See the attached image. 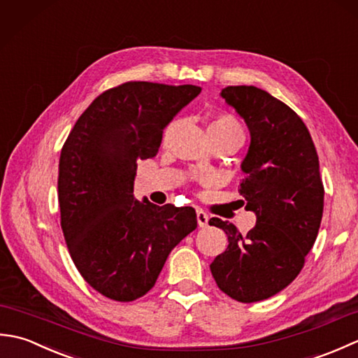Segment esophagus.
Here are the masks:
<instances>
[{
    "mask_svg": "<svg viewBox=\"0 0 358 358\" xmlns=\"http://www.w3.org/2000/svg\"><path fill=\"white\" fill-rule=\"evenodd\" d=\"M208 222H209V217H208L206 212L196 210V223H199V226L200 227H206Z\"/></svg>",
    "mask_w": 358,
    "mask_h": 358,
    "instance_id": "34e87169",
    "label": "esophagus"
}]
</instances>
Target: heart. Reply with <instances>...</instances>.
<instances>
[{"mask_svg":"<svg viewBox=\"0 0 358 358\" xmlns=\"http://www.w3.org/2000/svg\"><path fill=\"white\" fill-rule=\"evenodd\" d=\"M173 126H175V123H171L164 129V134H163L164 141L169 138ZM208 132H209V136L210 135H235V134L243 135L241 126L238 124V121L231 115H224V113H222V115H217L214 120L210 121Z\"/></svg>","mask_w":358,"mask_h":358,"instance_id":"b5f03b06","label":"heart"}]
</instances>
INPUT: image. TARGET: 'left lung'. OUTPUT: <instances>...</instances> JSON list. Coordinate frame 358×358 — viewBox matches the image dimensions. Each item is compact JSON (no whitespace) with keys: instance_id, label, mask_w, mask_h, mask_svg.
Returning a JSON list of instances; mask_svg holds the SVG:
<instances>
[{"instance_id":"left-lung-1","label":"left lung","mask_w":358,"mask_h":358,"mask_svg":"<svg viewBox=\"0 0 358 358\" xmlns=\"http://www.w3.org/2000/svg\"><path fill=\"white\" fill-rule=\"evenodd\" d=\"M220 95L249 129L240 194L257 223L241 235L232 223L209 220L229 241L210 272L231 299L254 303L283 291L303 269L320 229L324 187L314 141L289 106L255 86H227Z\"/></svg>"}]
</instances>
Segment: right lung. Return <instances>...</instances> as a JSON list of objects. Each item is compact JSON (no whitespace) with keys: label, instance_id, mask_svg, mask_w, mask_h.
<instances>
[{"label":"right lung","instance_id":"obj_1","mask_svg":"<svg viewBox=\"0 0 358 358\" xmlns=\"http://www.w3.org/2000/svg\"><path fill=\"white\" fill-rule=\"evenodd\" d=\"M201 92L129 81L81 113L62 149V229L81 277L115 301L148 294L171 250L196 227L192 208L134 196L136 159L157 155L163 129Z\"/></svg>","mask_w":358,"mask_h":358}]
</instances>
